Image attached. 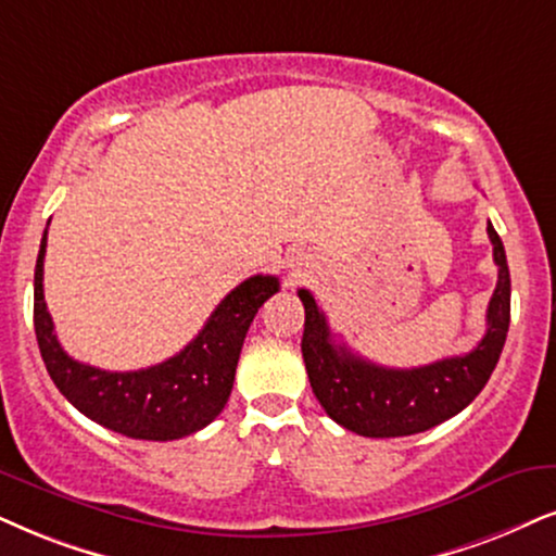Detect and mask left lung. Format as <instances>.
Segmentation results:
<instances>
[{
  "mask_svg": "<svg viewBox=\"0 0 556 556\" xmlns=\"http://www.w3.org/2000/svg\"><path fill=\"white\" fill-rule=\"evenodd\" d=\"M497 264V285L488 305V330L482 341L462 356L413 369H390L351 354L333 341L328 320L307 290H300L305 305V359L311 388L336 424L369 439L413 435L444 424L480 395L493 375L510 326V271L501 236L488 223Z\"/></svg>",
  "mask_w": 556,
  "mask_h": 556,
  "instance_id": "obj_1",
  "label": "left lung"
}]
</instances>
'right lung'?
<instances>
[{"instance_id":"1","label":"right lung","mask_w":556,"mask_h":556,"mask_svg":"<svg viewBox=\"0 0 556 556\" xmlns=\"http://www.w3.org/2000/svg\"><path fill=\"white\" fill-rule=\"evenodd\" d=\"M48 230L35 262V336L48 375L76 410L110 431L143 441H174L220 416L233 390L238 356L258 307L279 290L277 277H249L226 294L205 328L172 359L149 369L108 371L72 359L53 333L43 294Z\"/></svg>"}]
</instances>
